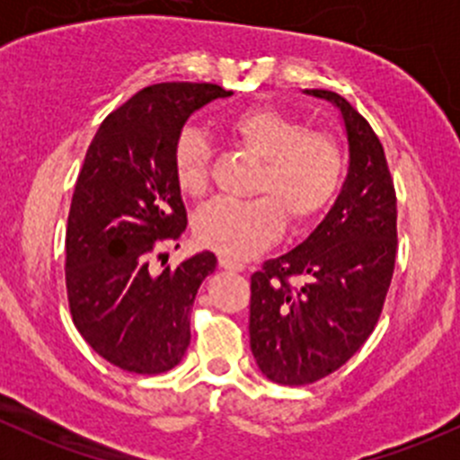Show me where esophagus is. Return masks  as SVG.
<instances>
[{
  "label": "esophagus",
  "mask_w": 460,
  "mask_h": 460,
  "mask_svg": "<svg viewBox=\"0 0 460 460\" xmlns=\"http://www.w3.org/2000/svg\"><path fill=\"white\" fill-rule=\"evenodd\" d=\"M220 267L222 269H229V271H244V264L243 262H235V260L220 256Z\"/></svg>",
  "instance_id": "esophagus-1"
}]
</instances>
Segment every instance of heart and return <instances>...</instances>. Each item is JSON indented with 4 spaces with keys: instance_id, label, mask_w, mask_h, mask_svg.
Instances as JSON below:
<instances>
[{
    "instance_id": "1",
    "label": "heart",
    "mask_w": 460,
    "mask_h": 460,
    "mask_svg": "<svg viewBox=\"0 0 460 460\" xmlns=\"http://www.w3.org/2000/svg\"><path fill=\"white\" fill-rule=\"evenodd\" d=\"M235 144L262 160L256 200H213L196 213L193 234L204 247L226 258H247L269 247L285 226L309 225L336 198L342 180L341 144L327 131H305L298 118L271 106L235 113L226 124ZM211 151L204 136L187 128L175 142L173 169L184 196L200 198L208 189Z\"/></svg>"
}]
</instances>
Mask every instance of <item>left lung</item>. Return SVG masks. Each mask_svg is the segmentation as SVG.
<instances>
[{
	"mask_svg": "<svg viewBox=\"0 0 460 460\" xmlns=\"http://www.w3.org/2000/svg\"><path fill=\"white\" fill-rule=\"evenodd\" d=\"M341 111L349 169L305 243L252 276L249 338L258 369L309 385L347 363L374 332L396 262V191L383 144L338 93L305 91Z\"/></svg>",
	"mask_w": 460,
	"mask_h": 460,
	"instance_id": "left-lung-1",
	"label": "left lung"
}]
</instances>
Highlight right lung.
Wrapping results in <instances>:
<instances>
[{
	"mask_svg": "<svg viewBox=\"0 0 460 460\" xmlns=\"http://www.w3.org/2000/svg\"><path fill=\"white\" fill-rule=\"evenodd\" d=\"M229 95L217 84L146 86L100 124L86 151L66 226L68 307L82 338L124 372H169L191 342L189 314L216 256L160 273L148 260L187 229L173 169L182 127Z\"/></svg>",
	"mask_w": 460,
	"mask_h": 460,
	"instance_id": "right-lung-1",
	"label": "right lung"
}]
</instances>
